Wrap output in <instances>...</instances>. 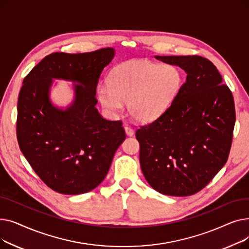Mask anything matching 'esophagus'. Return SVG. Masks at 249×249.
Wrapping results in <instances>:
<instances>
[{"instance_id":"esophagus-1","label":"esophagus","mask_w":249,"mask_h":249,"mask_svg":"<svg viewBox=\"0 0 249 249\" xmlns=\"http://www.w3.org/2000/svg\"><path fill=\"white\" fill-rule=\"evenodd\" d=\"M125 132L128 136H132L134 135V130L130 127V126H125Z\"/></svg>"}]
</instances>
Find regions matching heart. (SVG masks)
Segmentation results:
<instances>
[{
	"label": "heart",
	"mask_w": 249,
	"mask_h": 249,
	"mask_svg": "<svg viewBox=\"0 0 249 249\" xmlns=\"http://www.w3.org/2000/svg\"><path fill=\"white\" fill-rule=\"evenodd\" d=\"M182 85V74L173 64L160 65L147 60L129 61L116 67L110 75V86L97 89L102 106L111 114L123 109L139 121H151L171 105Z\"/></svg>",
	"instance_id": "b5f03b06"
}]
</instances>
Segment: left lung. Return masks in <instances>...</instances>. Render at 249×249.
<instances>
[{"label": "left lung", "instance_id": "obj_1", "mask_svg": "<svg viewBox=\"0 0 249 249\" xmlns=\"http://www.w3.org/2000/svg\"><path fill=\"white\" fill-rule=\"evenodd\" d=\"M188 75L169 107L135 136L148 184L161 194L185 197L204 189L226 163L235 105L215 65L199 55L155 56Z\"/></svg>", "mask_w": 249, "mask_h": 249}]
</instances>
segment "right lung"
<instances>
[{
	"mask_svg": "<svg viewBox=\"0 0 249 249\" xmlns=\"http://www.w3.org/2000/svg\"><path fill=\"white\" fill-rule=\"evenodd\" d=\"M114 49L86 53L55 52L25 76L18 98L19 147L44 184L60 194L89 192L106 177L115 151L126 138L120 120H107L95 107L96 90ZM52 78L76 81V100L68 110L52 106Z\"/></svg>",
	"mask_w": 249,
	"mask_h": 249,
	"instance_id": "obj_1",
	"label": "right lung"
}]
</instances>
